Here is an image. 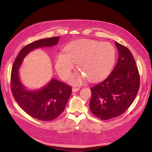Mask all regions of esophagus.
I'll use <instances>...</instances> for the list:
<instances>
[{"instance_id": "1", "label": "esophagus", "mask_w": 152, "mask_h": 152, "mask_svg": "<svg viewBox=\"0 0 152 152\" xmlns=\"http://www.w3.org/2000/svg\"><path fill=\"white\" fill-rule=\"evenodd\" d=\"M80 89V88L79 87H73L72 88V91L73 92H77V91H78Z\"/></svg>"}]
</instances>
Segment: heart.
Returning a JSON list of instances; mask_svg holds the SVG:
<instances>
[{"label":"heart","instance_id":"heart-1","mask_svg":"<svg viewBox=\"0 0 152 152\" xmlns=\"http://www.w3.org/2000/svg\"><path fill=\"white\" fill-rule=\"evenodd\" d=\"M115 49L108 42L82 39L69 44L65 53H59L55 59V68L63 79L71 74L77 63L82 73L72 76L70 81L80 84L86 77L92 81L98 80L107 75L115 60Z\"/></svg>","mask_w":152,"mask_h":152}]
</instances>
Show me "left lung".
<instances>
[{
    "label": "left lung",
    "instance_id": "obj_1",
    "mask_svg": "<svg viewBox=\"0 0 152 152\" xmlns=\"http://www.w3.org/2000/svg\"><path fill=\"white\" fill-rule=\"evenodd\" d=\"M118 59L106 79L91 88L90 110L103 121L123 114L129 108L140 88L138 69L131 51L115 42Z\"/></svg>",
    "mask_w": 152,
    "mask_h": 152
}]
</instances>
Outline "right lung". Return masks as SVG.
I'll return each instance as SVG.
<instances>
[{"instance_id":"right-lung-1","label":"right lung","mask_w":152,"mask_h":152,"mask_svg":"<svg viewBox=\"0 0 152 152\" xmlns=\"http://www.w3.org/2000/svg\"><path fill=\"white\" fill-rule=\"evenodd\" d=\"M59 37L35 41L23 48L16 57L11 70V89L16 102L30 116L42 121H50L58 117L65 110L72 94V87L53 79L42 89L28 91L20 80L18 70L23 59L35 49L56 45Z\"/></svg>"}]
</instances>
